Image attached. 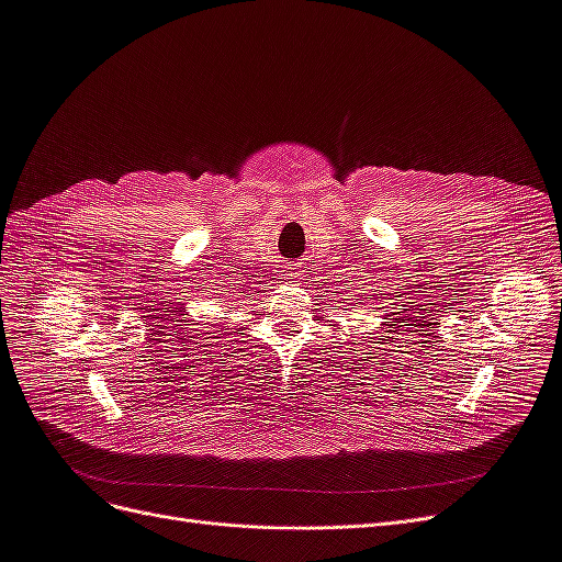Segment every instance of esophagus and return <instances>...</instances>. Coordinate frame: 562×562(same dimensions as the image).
<instances>
[{"label":"esophagus","mask_w":562,"mask_h":562,"mask_svg":"<svg viewBox=\"0 0 562 562\" xmlns=\"http://www.w3.org/2000/svg\"><path fill=\"white\" fill-rule=\"evenodd\" d=\"M285 279L293 283V281H297V279H300V274H297V271H295V269H291V271H288V274H285Z\"/></svg>","instance_id":"1"}]
</instances>
